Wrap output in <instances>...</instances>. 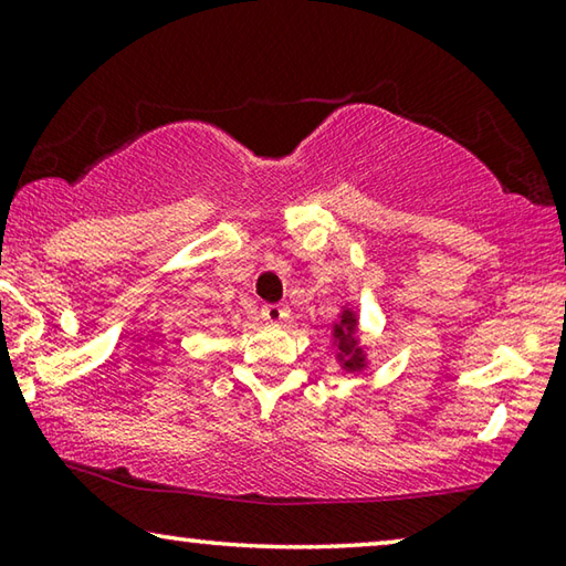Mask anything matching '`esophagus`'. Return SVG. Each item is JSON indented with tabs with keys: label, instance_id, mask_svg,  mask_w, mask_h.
Returning a JSON list of instances; mask_svg holds the SVG:
<instances>
[{
	"label": "esophagus",
	"instance_id": "obj_1",
	"mask_svg": "<svg viewBox=\"0 0 566 566\" xmlns=\"http://www.w3.org/2000/svg\"><path fill=\"white\" fill-rule=\"evenodd\" d=\"M262 319L270 322V324H282L290 319V310L282 304H264L262 306Z\"/></svg>",
	"mask_w": 566,
	"mask_h": 566
}]
</instances>
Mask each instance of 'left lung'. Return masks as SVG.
I'll return each mask as SVG.
<instances>
[{"label":"left lung","instance_id":"left-lung-1","mask_svg":"<svg viewBox=\"0 0 566 566\" xmlns=\"http://www.w3.org/2000/svg\"><path fill=\"white\" fill-rule=\"evenodd\" d=\"M334 344H337V359L347 371H361L367 367V357L357 342V314L352 310H344L339 322L334 324Z\"/></svg>","mask_w":566,"mask_h":566}]
</instances>
